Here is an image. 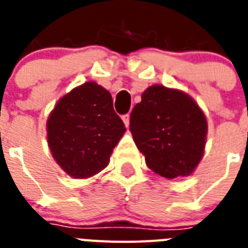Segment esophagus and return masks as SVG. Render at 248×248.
<instances>
[{
    "mask_svg": "<svg viewBox=\"0 0 248 248\" xmlns=\"http://www.w3.org/2000/svg\"><path fill=\"white\" fill-rule=\"evenodd\" d=\"M122 121H124V124L126 127H128V124H130V116L128 114H124V116H122Z\"/></svg>",
    "mask_w": 248,
    "mask_h": 248,
    "instance_id": "esophagus-1",
    "label": "esophagus"
}]
</instances>
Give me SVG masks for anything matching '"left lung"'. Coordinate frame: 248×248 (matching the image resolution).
Wrapping results in <instances>:
<instances>
[{
    "mask_svg": "<svg viewBox=\"0 0 248 248\" xmlns=\"http://www.w3.org/2000/svg\"><path fill=\"white\" fill-rule=\"evenodd\" d=\"M130 131L152 171L166 179L189 176L203 157L207 121L180 90L153 85L130 116Z\"/></svg>",
    "mask_w": 248,
    "mask_h": 248,
    "instance_id": "1",
    "label": "left lung"
}]
</instances>
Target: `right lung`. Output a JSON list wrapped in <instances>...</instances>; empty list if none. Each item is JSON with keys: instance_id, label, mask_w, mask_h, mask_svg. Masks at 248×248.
Here are the masks:
<instances>
[{"instance_id": "right-lung-1", "label": "right lung", "mask_w": 248, "mask_h": 248, "mask_svg": "<svg viewBox=\"0 0 248 248\" xmlns=\"http://www.w3.org/2000/svg\"><path fill=\"white\" fill-rule=\"evenodd\" d=\"M47 143L56 163L75 179L100 172L126 131L113 109L112 95L85 82L64 95L47 120Z\"/></svg>"}]
</instances>
